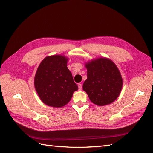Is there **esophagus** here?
Segmentation results:
<instances>
[{
    "instance_id": "obj_1",
    "label": "esophagus",
    "mask_w": 153,
    "mask_h": 153,
    "mask_svg": "<svg viewBox=\"0 0 153 153\" xmlns=\"http://www.w3.org/2000/svg\"><path fill=\"white\" fill-rule=\"evenodd\" d=\"M78 90L82 91V85L81 84H78Z\"/></svg>"
}]
</instances>
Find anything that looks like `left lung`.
<instances>
[{
	"instance_id": "8db88e82",
	"label": "left lung",
	"mask_w": 153,
	"mask_h": 153,
	"mask_svg": "<svg viewBox=\"0 0 153 153\" xmlns=\"http://www.w3.org/2000/svg\"><path fill=\"white\" fill-rule=\"evenodd\" d=\"M87 78L83 90L92 103L105 106L113 103L121 92L123 78L118 68L108 58L92 59L85 64Z\"/></svg>"
}]
</instances>
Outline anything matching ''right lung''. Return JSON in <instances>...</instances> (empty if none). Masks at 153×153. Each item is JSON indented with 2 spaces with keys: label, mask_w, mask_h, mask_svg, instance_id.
Returning <instances> with one entry per match:
<instances>
[{
  "label": "right lung",
  "mask_w": 153,
  "mask_h": 153,
  "mask_svg": "<svg viewBox=\"0 0 153 153\" xmlns=\"http://www.w3.org/2000/svg\"><path fill=\"white\" fill-rule=\"evenodd\" d=\"M68 58L54 55L46 57L37 69L34 87L40 100L49 106L61 108L69 103L78 86L67 67Z\"/></svg>",
  "instance_id": "right-lung-1"
}]
</instances>
